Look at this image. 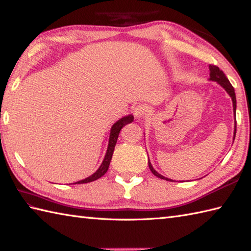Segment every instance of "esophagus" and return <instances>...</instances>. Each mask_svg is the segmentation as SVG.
Wrapping results in <instances>:
<instances>
[{
  "label": "esophagus",
  "instance_id": "1",
  "mask_svg": "<svg viewBox=\"0 0 251 251\" xmlns=\"http://www.w3.org/2000/svg\"><path fill=\"white\" fill-rule=\"evenodd\" d=\"M147 113V109L145 108V105H141V104H138L137 106H135L134 109V115L136 119H140V117L145 116Z\"/></svg>",
  "mask_w": 251,
  "mask_h": 251
}]
</instances>
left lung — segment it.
Masks as SVG:
<instances>
[{"label":"left lung","mask_w":251,"mask_h":251,"mask_svg":"<svg viewBox=\"0 0 251 251\" xmlns=\"http://www.w3.org/2000/svg\"><path fill=\"white\" fill-rule=\"evenodd\" d=\"M209 70H210V73H209V76H210V79L211 81H216L219 83L221 86L225 88L227 94L231 96L232 98V101H233V108H234V112L236 111V97H235V92H234V87L232 86V84L230 83V81H228L227 77L226 76V74L223 73L222 70H220L219 67H217L215 65H210L209 66ZM235 135H236V125H235V131H234V139H235ZM149 168H150V170L152 172V174L154 176H156L157 178H161V179H165V180H168V181H172L170 179H167L163 177L162 175H159L157 172H155L154 170V168L152 167L151 163L149 162Z\"/></svg>","instance_id":"8db88e82"}]
</instances>
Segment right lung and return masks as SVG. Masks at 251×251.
Listing matches in <instances>:
<instances>
[{
    "label": "right lung",
    "mask_w": 251,
    "mask_h": 251,
    "mask_svg": "<svg viewBox=\"0 0 251 251\" xmlns=\"http://www.w3.org/2000/svg\"><path fill=\"white\" fill-rule=\"evenodd\" d=\"M132 121H134V116L128 115V116L123 117V119H121L120 121H117L115 124L112 126L111 134H110V139H109L108 150H106V154H105L102 164H101V166L99 167V169L94 175L89 176L88 178L84 179V180L77 181L76 183H88V182H92V181H95V180L101 178L106 172H108L109 165H110V162H111V159H112V155H113V151H114V148H115V145H116L117 138H119L120 131H121V129L123 128V127H124L125 125H127V124H129V123H131Z\"/></svg>",
    "instance_id": "1"
}]
</instances>
